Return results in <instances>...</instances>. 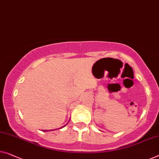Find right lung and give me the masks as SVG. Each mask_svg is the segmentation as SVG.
<instances>
[{
    "label": "right lung",
    "instance_id": "right-lung-1",
    "mask_svg": "<svg viewBox=\"0 0 159 159\" xmlns=\"http://www.w3.org/2000/svg\"><path fill=\"white\" fill-rule=\"evenodd\" d=\"M65 125H66H66H63V126H62V128L64 127ZM59 129H61V128H59ZM57 129H55V130H57ZM53 131V130H49V131H48V130H44L43 131H45V132H47V131Z\"/></svg>",
    "mask_w": 159,
    "mask_h": 159
}]
</instances>
